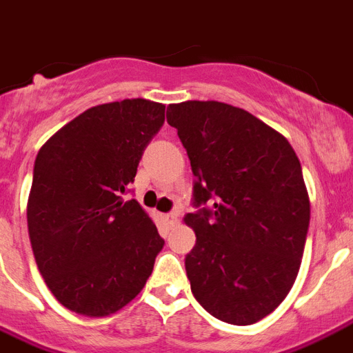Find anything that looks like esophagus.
Returning a JSON list of instances; mask_svg holds the SVG:
<instances>
[{
    "mask_svg": "<svg viewBox=\"0 0 353 353\" xmlns=\"http://www.w3.org/2000/svg\"><path fill=\"white\" fill-rule=\"evenodd\" d=\"M163 221L167 223L168 226L177 225V214H176V212H168V214H163Z\"/></svg>",
    "mask_w": 353,
    "mask_h": 353,
    "instance_id": "34e87169",
    "label": "esophagus"
}]
</instances>
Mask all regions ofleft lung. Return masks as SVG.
Returning a JSON list of instances; mask_svg holds the SVG:
<instances>
[{
    "instance_id": "left-lung-1",
    "label": "left lung",
    "mask_w": 353,
    "mask_h": 353,
    "mask_svg": "<svg viewBox=\"0 0 353 353\" xmlns=\"http://www.w3.org/2000/svg\"><path fill=\"white\" fill-rule=\"evenodd\" d=\"M196 177L186 214L196 246L185 268L192 294L230 325H254L294 286L310 223L299 157L283 134L219 101L168 105Z\"/></svg>"
}]
</instances>
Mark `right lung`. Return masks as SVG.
<instances>
[{
  "label": "right lung",
  "mask_w": 353,
  "mask_h": 353,
  "mask_svg": "<svg viewBox=\"0 0 353 353\" xmlns=\"http://www.w3.org/2000/svg\"><path fill=\"white\" fill-rule=\"evenodd\" d=\"M165 105L123 99L88 108L36 156L28 236L48 290L79 316L127 306L150 277L163 241L136 199H125Z\"/></svg>",
  "instance_id": "1"
}]
</instances>
